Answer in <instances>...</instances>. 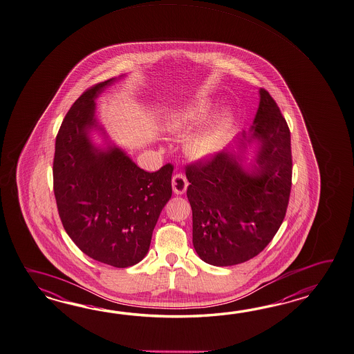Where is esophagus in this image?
Masks as SVG:
<instances>
[{
    "mask_svg": "<svg viewBox=\"0 0 354 354\" xmlns=\"http://www.w3.org/2000/svg\"><path fill=\"white\" fill-rule=\"evenodd\" d=\"M171 184H173L174 193L178 194V196L184 194L185 190L188 188V180H187V178H185L183 174L174 175Z\"/></svg>",
    "mask_w": 354,
    "mask_h": 354,
    "instance_id": "obj_1",
    "label": "esophagus"
}]
</instances>
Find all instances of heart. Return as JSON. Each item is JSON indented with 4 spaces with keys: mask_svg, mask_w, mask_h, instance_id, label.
I'll return each mask as SVG.
<instances>
[{
    "mask_svg": "<svg viewBox=\"0 0 354 354\" xmlns=\"http://www.w3.org/2000/svg\"><path fill=\"white\" fill-rule=\"evenodd\" d=\"M212 108L211 99L190 102L169 117L165 124L166 131L173 134L184 133L205 122L211 114ZM234 109L226 106L209 123L190 134L184 145L185 153L189 158L194 161L212 158L225 145L226 136L234 122Z\"/></svg>",
    "mask_w": 354,
    "mask_h": 354,
    "instance_id": "1",
    "label": "heart"
}]
</instances>
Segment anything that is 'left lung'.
I'll list each match as a JSON object with an SVG mask.
<instances>
[{
	"label": "left lung",
	"instance_id": "8db88e82",
	"mask_svg": "<svg viewBox=\"0 0 354 354\" xmlns=\"http://www.w3.org/2000/svg\"><path fill=\"white\" fill-rule=\"evenodd\" d=\"M193 245L214 267L244 263L264 250L286 216L291 192V133L264 88L249 131L207 162L187 167Z\"/></svg>",
	"mask_w": 354,
	"mask_h": 354
}]
</instances>
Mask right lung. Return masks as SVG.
I'll return each instance as SVG.
<instances>
[{"label": "right lung", "mask_w": 354, "mask_h": 354, "mask_svg": "<svg viewBox=\"0 0 354 354\" xmlns=\"http://www.w3.org/2000/svg\"><path fill=\"white\" fill-rule=\"evenodd\" d=\"M126 76L100 82L75 102L57 134L53 161L55 202L67 235L90 258L115 268L146 257L173 193V166L145 171L96 118L95 100ZM95 133L102 144L93 141Z\"/></svg>", "instance_id": "1"}]
</instances>
